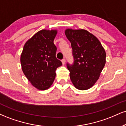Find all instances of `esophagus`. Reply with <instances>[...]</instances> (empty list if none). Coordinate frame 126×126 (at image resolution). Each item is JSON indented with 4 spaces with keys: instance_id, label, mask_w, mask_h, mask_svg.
I'll list each match as a JSON object with an SVG mask.
<instances>
[{
    "instance_id": "1",
    "label": "esophagus",
    "mask_w": 126,
    "mask_h": 126,
    "mask_svg": "<svg viewBox=\"0 0 126 126\" xmlns=\"http://www.w3.org/2000/svg\"><path fill=\"white\" fill-rule=\"evenodd\" d=\"M62 63H63V64L64 65L65 63V59L63 58V60H62Z\"/></svg>"
}]
</instances>
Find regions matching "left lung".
Returning a JSON list of instances; mask_svg holds the SVG:
<instances>
[{
	"label": "left lung",
	"instance_id": "left-lung-1",
	"mask_svg": "<svg viewBox=\"0 0 126 126\" xmlns=\"http://www.w3.org/2000/svg\"><path fill=\"white\" fill-rule=\"evenodd\" d=\"M74 63H67L70 79L78 89H89L98 80L106 63V52L96 37L83 29H66Z\"/></svg>",
	"mask_w": 126,
	"mask_h": 126
}]
</instances>
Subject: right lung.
Instances as JSON below:
<instances>
[{
  "label": "right lung",
  "instance_id": "obj_1",
  "mask_svg": "<svg viewBox=\"0 0 126 126\" xmlns=\"http://www.w3.org/2000/svg\"><path fill=\"white\" fill-rule=\"evenodd\" d=\"M57 30H42L26 42L20 57L22 71L37 89L46 90L53 83L57 68L62 65L56 58L54 40Z\"/></svg>",
  "mask_w": 126,
  "mask_h": 126
}]
</instances>
